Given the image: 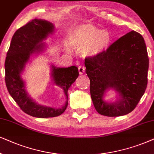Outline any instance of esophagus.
<instances>
[{
  "label": "esophagus",
  "mask_w": 154,
  "mask_h": 154,
  "mask_svg": "<svg viewBox=\"0 0 154 154\" xmlns=\"http://www.w3.org/2000/svg\"><path fill=\"white\" fill-rule=\"evenodd\" d=\"M78 70H79V73L80 74V75H82L85 71V67L84 66H79L78 67Z\"/></svg>",
  "instance_id": "34e87169"
}]
</instances>
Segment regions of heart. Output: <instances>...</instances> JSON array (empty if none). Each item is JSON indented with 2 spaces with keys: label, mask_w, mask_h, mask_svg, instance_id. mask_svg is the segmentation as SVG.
I'll return each mask as SVG.
<instances>
[{
  "label": "heart",
  "mask_w": 154,
  "mask_h": 154,
  "mask_svg": "<svg viewBox=\"0 0 154 154\" xmlns=\"http://www.w3.org/2000/svg\"><path fill=\"white\" fill-rule=\"evenodd\" d=\"M68 44L80 50L85 57H96L107 50L111 42V35L107 30H101L89 24H82L69 33Z\"/></svg>",
  "instance_id": "obj_1"
}]
</instances>
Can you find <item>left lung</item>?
Listing matches in <instances>:
<instances>
[{
	"instance_id": "obj_1",
	"label": "left lung",
	"mask_w": 154,
	"mask_h": 154,
	"mask_svg": "<svg viewBox=\"0 0 154 154\" xmlns=\"http://www.w3.org/2000/svg\"><path fill=\"white\" fill-rule=\"evenodd\" d=\"M86 73L90 79V94L96 111L108 117L122 116L134 109L147 86L149 58L142 36L132 31L122 36L99 56L85 58ZM113 89L116 102L104 101Z\"/></svg>"
}]
</instances>
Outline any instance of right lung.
Masks as SVG:
<instances>
[{"label":"right lung","instance_id":"right-lung-1","mask_svg":"<svg viewBox=\"0 0 154 154\" xmlns=\"http://www.w3.org/2000/svg\"><path fill=\"white\" fill-rule=\"evenodd\" d=\"M53 23L42 19H34L16 31L12 38L5 62V85L8 91L22 111L36 118H53L65 112L67 106L69 88L78 77L77 67H56L51 65V77L55 85L62 88L67 101L61 108L40 105L34 101L25 89L22 78L25 66L33 55L45 50L43 43L54 32Z\"/></svg>","mask_w":154,"mask_h":154}]
</instances>
